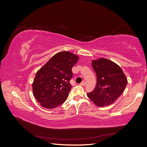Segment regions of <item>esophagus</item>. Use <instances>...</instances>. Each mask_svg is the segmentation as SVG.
Segmentation results:
<instances>
[{"mask_svg":"<svg viewBox=\"0 0 147 147\" xmlns=\"http://www.w3.org/2000/svg\"><path fill=\"white\" fill-rule=\"evenodd\" d=\"M80 85L81 86H84L86 85V83H85V82L84 81H83L81 83H80Z\"/></svg>","mask_w":147,"mask_h":147,"instance_id":"esophagus-1","label":"esophagus"}]
</instances>
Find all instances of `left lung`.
Masks as SVG:
<instances>
[{"label":"left lung","instance_id":"8db88e82","mask_svg":"<svg viewBox=\"0 0 147 147\" xmlns=\"http://www.w3.org/2000/svg\"><path fill=\"white\" fill-rule=\"evenodd\" d=\"M96 74L97 84L94 90L87 96L96 106L112 104L121 95L127 80L120 67L114 62L103 58L92 61Z\"/></svg>","mask_w":147,"mask_h":147}]
</instances>
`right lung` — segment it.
Masks as SVG:
<instances>
[{
    "label": "right lung",
    "instance_id": "add662e5",
    "mask_svg": "<svg viewBox=\"0 0 147 147\" xmlns=\"http://www.w3.org/2000/svg\"><path fill=\"white\" fill-rule=\"evenodd\" d=\"M79 59L74 53L64 51L56 53L36 73L32 83L33 94L40 105L51 109L67 98L72 88V67Z\"/></svg>",
    "mask_w": 147,
    "mask_h": 147
}]
</instances>
